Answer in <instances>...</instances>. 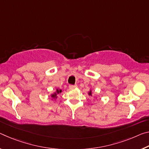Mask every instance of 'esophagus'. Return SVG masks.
Wrapping results in <instances>:
<instances>
[{
    "mask_svg": "<svg viewBox=\"0 0 149 149\" xmlns=\"http://www.w3.org/2000/svg\"><path fill=\"white\" fill-rule=\"evenodd\" d=\"M77 85H75V86H69L70 89H74L75 88H77Z\"/></svg>",
    "mask_w": 149,
    "mask_h": 149,
    "instance_id": "esophagus-1",
    "label": "esophagus"
}]
</instances>
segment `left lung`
<instances>
[{"mask_svg":"<svg viewBox=\"0 0 149 149\" xmlns=\"http://www.w3.org/2000/svg\"><path fill=\"white\" fill-rule=\"evenodd\" d=\"M87 94H88V95H89V96H93V93H92L91 89H90V90L88 91V93Z\"/></svg>","mask_w":149,"mask_h":149,"instance_id":"1","label":"left lung"}]
</instances>
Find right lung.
I'll list each match as a JSON object with an SVG mask.
<instances>
[{
    "mask_svg": "<svg viewBox=\"0 0 149 149\" xmlns=\"http://www.w3.org/2000/svg\"><path fill=\"white\" fill-rule=\"evenodd\" d=\"M62 89H60V88H56V91L50 94V96H51V97H52V100H56V99L58 98V94L62 93Z\"/></svg>",
    "mask_w": 149,
    "mask_h": 149,
    "instance_id": "1",
    "label": "right lung"
}]
</instances>
